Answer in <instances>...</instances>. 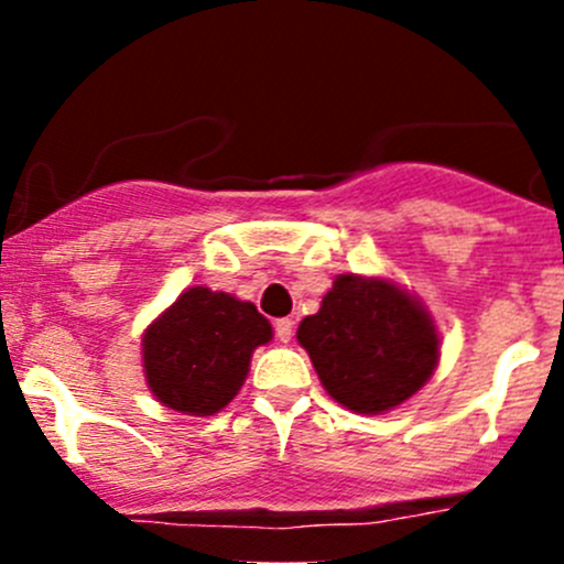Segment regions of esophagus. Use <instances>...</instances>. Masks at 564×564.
I'll list each match as a JSON object with an SVG mask.
<instances>
[{
    "label": "esophagus",
    "mask_w": 564,
    "mask_h": 564,
    "mask_svg": "<svg viewBox=\"0 0 564 564\" xmlns=\"http://www.w3.org/2000/svg\"><path fill=\"white\" fill-rule=\"evenodd\" d=\"M294 335V322L292 318H278L275 322V338L281 340V344H289Z\"/></svg>",
    "instance_id": "34e87169"
}]
</instances>
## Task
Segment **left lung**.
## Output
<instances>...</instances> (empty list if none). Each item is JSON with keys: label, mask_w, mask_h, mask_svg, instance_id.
<instances>
[{"label": "left lung", "mask_w": 564, "mask_h": 564, "mask_svg": "<svg viewBox=\"0 0 564 564\" xmlns=\"http://www.w3.org/2000/svg\"><path fill=\"white\" fill-rule=\"evenodd\" d=\"M324 390L357 414H382L423 388L440 362L434 318L384 278L338 275L322 308L300 322Z\"/></svg>", "instance_id": "1"}]
</instances>
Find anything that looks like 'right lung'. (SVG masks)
Returning a JSON list of instances; mask_svg holds the SVG:
<instances>
[{
  "instance_id": "right-lung-1",
  "label": "right lung",
  "mask_w": 564,
  "mask_h": 564,
  "mask_svg": "<svg viewBox=\"0 0 564 564\" xmlns=\"http://www.w3.org/2000/svg\"><path fill=\"white\" fill-rule=\"evenodd\" d=\"M270 338V322L253 303L193 286L147 327V384L163 406L207 417L240 392L250 355Z\"/></svg>"
}]
</instances>
